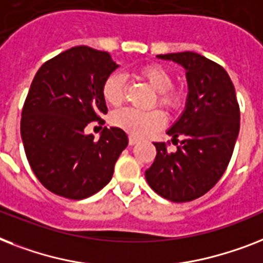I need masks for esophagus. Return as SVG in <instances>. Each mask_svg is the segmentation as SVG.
I'll return each mask as SVG.
<instances>
[{"instance_id": "1", "label": "esophagus", "mask_w": 263, "mask_h": 263, "mask_svg": "<svg viewBox=\"0 0 263 263\" xmlns=\"http://www.w3.org/2000/svg\"><path fill=\"white\" fill-rule=\"evenodd\" d=\"M128 143H129V146H134V144H136V143H138V139L129 136V139H128Z\"/></svg>"}]
</instances>
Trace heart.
<instances>
[{
    "instance_id": "heart-1",
    "label": "heart",
    "mask_w": 263,
    "mask_h": 263,
    "mask_svg": "<svg viewBox=\"0 0 263 263\" xmlns=\"http://www.w3.org/2000/svg\"><path fill=\"white\" fill-rule=\"evenodd\" d=\"M138 76L146 81L157 91V104L168 113L180 110L182 97L180 91L173 89L172 72L165 66L148 63L138 70ZM101 95L104 101L110 106H119L124 100V77L119 72L108 76L102 83ZM112 124L125 131L132 138H143L157 131L165 124V117L159 110L139 112L135 109H123L112 116Z\"/></svg>"
}]
</instances>
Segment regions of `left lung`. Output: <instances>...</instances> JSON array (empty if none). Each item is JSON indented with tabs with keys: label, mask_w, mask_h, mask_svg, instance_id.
<instances>
[{
	"label": "left lung",
	"mask_w": 263,
	"mask_h": 263,
	"mask_svg": "<svg viewBox=\"0 0 263 263\" xmlns=\"http://www.w3.org/2000/svg\"><path fill=\"white\" fill-rule=\"evenodd\" d=\"M157 58L186 70L189 91L182 115L167 131L177 151L154 143L157 157L146 180L166 200L192 201L216 185L232 157L240 125L235 87L220 65L200 54L185 51Z\"/></svg>",
	"instance_id": "obj_1"
}]
</instances>
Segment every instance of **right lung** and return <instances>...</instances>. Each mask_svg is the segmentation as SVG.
Segmentation results:
<instances>
[{"instance_id":"obj_1","label":"right lung","mask_w":263,"mask_h":263,"mask_svg":"<svg viewBox=\"0 0 263 263\" xmlns=\"http://www.w3.org/2000/svg\"><path fill=\"white\" fill-rule=\"evenodd\" d=\"M117 67L105 51L78 46L47 61L32 81L21 139L37 180L58 196L82 200L101 191L128 146L117 127H104L98 140L85 134L91 121L105 123L101 87Z\"/></svg>"}]
</instances>
